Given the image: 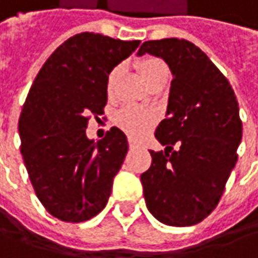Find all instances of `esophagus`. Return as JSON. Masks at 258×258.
Segmentation results:
<instances>
[{"instance_id": "34e87169", "label": "esophagus", "mask_w": 258, "mask_h": 258, "mask_svg": "<svg viewBox=\"0 0 258 258\" xmlns=\"http://www.w3.org/2000/svg\"><path fill=\"white\" fill-rule=\"evenodd\" d=\"M128 146H130V149H136V147H139V143H137V142H134L133 139H130Z\"/></svg>"}]
</instances>
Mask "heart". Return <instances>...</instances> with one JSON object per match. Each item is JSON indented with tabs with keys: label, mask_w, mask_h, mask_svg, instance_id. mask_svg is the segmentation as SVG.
Here are the masks:
<instances>
[{
	"label": "heart",
	"mask_w": 258,
	"mask_h": 258,
	"mask_svg": "<svg viewBox=\"0 0 258 258\" xmlns=\"http://www.w3.org/2000/svg\"><path fill=\"white\" fill-rule=\"evenodd\" d=\"M137 69L140 71L144 82L149 86H152L160 77L168 76V69H166L165 62L159 58H144L137 64ZM119 74H121V69L115 67L109 71V74L106 77V92L109 95L114 90V86ZM156 119H158V116L153 111L144 109L140 106H124L119 111H116L114 116L116 127L134 139L144 136L156 124Z\"/></svg>",
	"instance_id": "b5f03b06"
}]
</instances>
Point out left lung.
I'll return each instance as SVG.
<instances>
[{
    "instance_id": "left-lung-1",
    "label": "left lung",
    "mask_w": 258,
    "mask_h": 258,
    "mask_svg": "<svg viewBox=\"0 0 258 258\" xmlns=\"http://www.w3.org/2000/svg\"><path fill=\"white\" fill-rule=\"evenodd\" d=\"M144 53L162 58L172 73L166 119L155 133L165 152L150 150L152 165L140 175L144 200L162 223L191 226L218 206L236 163L238 102L225 76L188 40H147L137 55Z\"/></svg>"
}]
</instances>
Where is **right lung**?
<instances>
[{
	"mask_svg": "<svg viewBox=\"0 0 258 258\" xmlns=\"http://www.w3.org/2000/svg\"><path fill=\"white\" fill-rule=\"evenodd\" d=\"M140 40L84 32L59 45L32 84L19 119L22 156L43 207L64 222H84L108 203L128 150L116 127L95 142L89 118L103 114L109 71Z\"/></svg>",
	"mask_w": 258,
	"mask_h": 258,
	"instance_id": "obj_1",
	"label": "right lung"
}]
</instances>
